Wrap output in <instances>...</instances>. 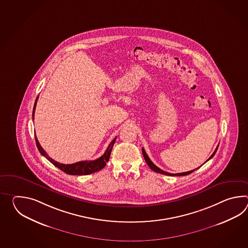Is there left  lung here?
Segmentation results:
<instances>
[{"instance_id":"8db88e82","label":"left lung","mask_w":248,"mask_h":248,"mask_svg":"<svg viewBox=\"0 0 248 248\" xmlns=\"http://www.w3.org/2000/svg\"><path fill=\"white\" fill-rule=\"evenodd\" d=\"M219 146V145H218ZM218 146H217V148L215 149V152L213 153V155H211L209 157V159H211L214 155H215V153H216V151H217V149H218ZM142 154H143L144 158H145V161H146V163L148 164L149 167H150V169L151 170H153V171H155V172H158V173H162V174H165V175H169V176H185V175H187V174H190L191 172L195 171V170H197V169H195V170H192V171H185V172H181V173H170V172H167V171H163V170H161L160 168H158L156 165L153 164V162L151 161V160L149 159V156H148V155L146 153V151H145V149H142ZM207 160V161H208Z\"/></svg>"}]
</instances>
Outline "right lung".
<instances>
[{
  "mask_svg": "<svg viewBox=\"0 0 248 248\" xmlns=\"http://www.w3.org/2000/svg\"><path fill=\"white\" fill-rule=\"evenodd\" d=\"M37 99H38V96H37L36 100L34 102V106H33V120L34 118V111H35V108H36ZM116 137L111 141L110 144L108 147V149L105 151L104 154L102 155L98 159L93 160V161H81V162H77V163L71 164V165H64V164H61L55 160L50 158L47 153L44 151V149L42 148V146L39 143L37 138L35 136V142H36V146H37L39 152L43 155L44 156H45L47 159L49 160L51 164H53L58 168H60L61 171L66 172L67 174H70V175H88V174L93 173V172H96V171L101 170L102 168H104L105 165H107V162H108V160H109L111 150H112V148L114 146V143L116 142Z\"/></svg>",
  "mask_w": 248,
  "mask_h": 248,
  "instance_id": "add662e5",
  "label": "right lung"
}]
</instances>
